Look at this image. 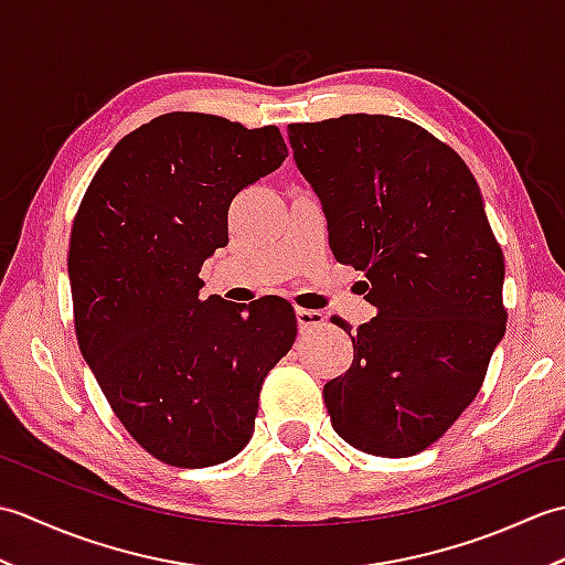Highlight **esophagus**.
Masks as SVG:
<instances>
[{
	"mask_svg": "<svg viewBox=\"0 0 565 565\" xmlns=\"http://www.w3.org/2000/svg\"><path fill=\"white\" fill-rule=\"evenodd\" d=\"M296 320H298V328H301V330H313V328L326 326V316H322L320 310L296 308Z\"/></svg>",
	"mask_w": 565,
	"mask_h": 565,
	"instance_id": "1",
	"label": "esophagus"
}]
</instances>
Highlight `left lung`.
Returning a JSON list of instances; mask_svg holds the SVG:
<instances>
[{
    "instance_id": "1",
    "label": "left lung",
    "mask_w": 565,
    "mask_h": 565,
    "mask_svg": "<svg viewBox=\"0 0 565 565\" xmlns=\"http://www.w3.org/2000/svg\"><path fill=\"white\" fill-rule=\"evenodd\" d=\"M289 140L332 255L364 271L379 310L322 388L332 427L374 456L425 451L473 403L505 334V257L481 189L459 152L405 118L289 124Z\"/></svg>"
}]
</instances>
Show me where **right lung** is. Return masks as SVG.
Segmentation results:
<instances>
[{"mask_svg": "<svg viewBox=\"0 0 565 565\" xmlns=\"http://www.w3.org/2000/svg\"><path fill=\"white\" fill-rule=\"evenodd\" d=\"M286 158L276 126L172 111L118 140L82 196L67 255L79 350L128 435L170 466L243 451L262 383L296 340L284 298L245 316L199 294L233 199Z\"/></svg>", "mask_w": 565, "mask_h": 565, "instance_id": "1", "label": "right lung"}]
</instances>
